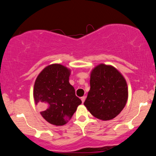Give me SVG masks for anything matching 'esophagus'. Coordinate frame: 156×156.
<instances>
[{
  "label": "esophagus",
  "mask_w": 156,
  "mask_h": 156,
  "mask_svg": "<svg viewBox=\"0 0 156 156\" xmlns=\"http://www.w3.org/2000/svg\"><path fill=\"white\" fill-rule=\"evenodd\" d=\"M81 100H82V102H83V103H84V100H85V96L81 97Z\"/></svg>",
  "instance_id": "1"
}]
</instances>
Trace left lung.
<instances>
[{
    "label": "left lung",
    "instance_id": "1",
    "mask_svg": "<svg viewBox=\"0 0 156 156\" xmlns=\"http://www.w3.org/2000/svg\"><path fill=\"white\" fill-rule=\"evenodd\" d=\"M127 99V84L118 69L105 64L92 69L90 90L84 105L94 117L113 119L122 112Z\"/></svg>",
    "mask_w": 156,
    "mask_h": 156
}]
</instances>
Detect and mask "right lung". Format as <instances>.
Wrapping results in <instances>:
<instances>
[{"instance_id":"add662e5","label":"right lung","mask_w":156,"mask_h":156,"mask_svg":"<svg viewBox=\"0 0 156 156\" xmlns=\"http://www.w3.org/2000/svg\"><path fill=\"white\" fill-rule=\"evenodd\" d=\"M70 73L65 66L52 64L44 68L35 81L34 101L41 115L51 125H65L82 103L69 82Z\"/></svg>"}]
</instances>
